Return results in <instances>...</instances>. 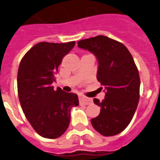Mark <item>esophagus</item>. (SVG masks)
Instances as JSON below:
<instances>
[{
  "label": "esophagus",
  "instance_id": "obj_1",
  "mask_svg": "<svg viewBox=\"0 0 160 160\" xmlns=\"http://www.w3.org/2000/svg\"><path fill=\"white\" fill-rule=\"evenodd\" d=\"M79 102L82 104H85V105H88L91 104L92 103V99H89V98H87L85 96H82V95H80L79 96Z\"/></svg>",
  "mask_w": 160,
  "mask_h": 160
}]
</instances>
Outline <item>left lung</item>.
Instances as JSON below:
<instances>
[{
	"mask_svg": "<svg viewBox=\"0 0 160 160\" xmlns=\"http://www.w3.org/2000/svg\"><path fill=\"white\" fill-rule=\"evenodd\" d=\"M78 46L96 56L97 80L106 91L102 102L94 99L101 108L91 125L103 136L118 134L133 119L140 98V77L133 57L123 43L104 35L82 39Z\"/></svg>",
	"mask_w": 160,
	"mask_h": 160,
	"instance_id": "1",
	"label": "left lung"
}]
</instances>
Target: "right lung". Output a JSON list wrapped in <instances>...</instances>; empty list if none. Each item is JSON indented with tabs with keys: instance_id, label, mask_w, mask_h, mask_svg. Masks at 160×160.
I'll use <instances>...</instances> for the list:
<instances>
[{
	"instance_id": "add662e5",
	"label": "right lung",
	"mask_w": 160,
	"mask_h": 160,
	"mask_svg": "<svg viewBox=\"0 0 160 160\" xmlns=\"http://www.w3.org/2000/svg\"><path fill=\"white\" fill-rule=\"evenodd\" d=\"M74 44L75 41L40 42L19 64L17 84L22 109L35 132L45 138L61 137L69 127L71 108L79 104L76 94L52 86L62 58Z\"/></svg>"
}]
</instances>
